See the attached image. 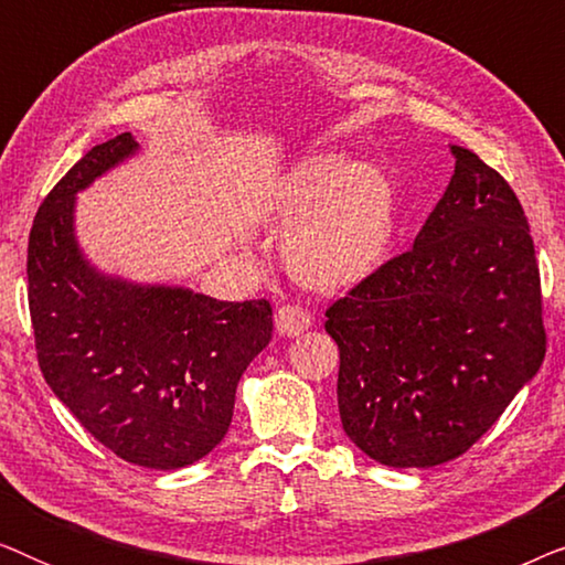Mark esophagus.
Returning a JSON list of instances; mask_svg holds the SVG:
<instances>
[{"label":"esophagus","instance_id":"obj_1","mask_svg":"<svg viewBox=\"0 0 565 565\" xmlns=\"http://www.w3.org/2000/svg\"><path fill=\"white\" fill-rule=\"evenodd\" d=\"M311 327V313L300 306H282L275 313V329L280 337H298Z\"/></svg>","mask_w":565,"mask_h":565}]
</instances>
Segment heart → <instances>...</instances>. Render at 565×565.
I'll return each instance as SVG.
<instances>
[{"label":"heart","instance_id":"obj_1","mask_svg":"<svg viewBox=\"0 0 565 565\" xmlns=\"http://www.w3.org/2000/svg\"><path fill=\"white\" fill-rule=\"evenodd\" d=\"M262 213L290 226L282 265L292 280L344 290L383 265L396 231V192L381 167L319 151L265 184Z\"/></svg>","mask_w":565,"mask_h":565}]
</instances>
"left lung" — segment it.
I'll return each instance as SVG.
<instances>
[{
    "mask_svg": "<svg viewBox=\"0 0 565 565\" xmlns=\"http://www.w3.org/2000/svg\"><path fill=\"white\" fill-rule=\"evenodd\" d=\"M455 174L414 246L327 311L347 437L388 468L458 458L545 358L527 218L504 177L450 146Z\"/></svg>",
    "mask_w": 565,
    "mask_h": 565,
    "instance_id": "1",
    "label": "left lung"
}]
</instances>
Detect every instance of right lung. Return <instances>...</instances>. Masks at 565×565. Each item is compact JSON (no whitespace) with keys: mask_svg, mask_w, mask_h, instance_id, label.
Masks as SVG:
<instances>
[{"mask_svg":"<svg viewBox=\"0 0 565 565\" xmlns=\"http://www.w3.org/2000/svg\"><path fill=\"white\" fill-rule=\"evenodd\" d=\"M141 151L97 143L43 200L28 244V300L45 383L97 443L177 470L226 437L236 385L273 339L267 300H215L184 285L105 273L76 236V195Z\"/></svg>","mask_w":565,"mask_h":565,"instance_id":"add662e5","label":"right lung"}]
</instances>
